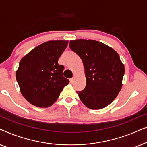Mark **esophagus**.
<instances>
[{"label": "esophagus", "mask_w": 147, "mask_h": 147, "mask_svg": "<svg viewBox=\"0 0 147 147\" xmlns=\"http://www.w3.org/2000/svg\"><path fill=\"white\" fill-rule=\"evenodd\" d=\"M69 81H70V83H71V84H73V83H74V78H71V79L69 80Z\"/></svg>", "instance_id": "obj_1"}]
</instances>
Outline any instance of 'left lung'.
Returning a JSON list of instances; mask_svg holds the SVG:
<instances>
[{
	"mask_svg": "<svg viewBox=\"0 0 147 147\" xmlns=\"http://www.w3.org/2000/svg\"><path fill=\"white\" fill-rule=\"evenodd\" d=\"M69 47L83 62L86 78L84 90L77 92L90 109H101L115 99L122 88L124 66L117 52L94 40L77 39Z\"/></svg>",
	"mask_w": 147,
	"mask_h": 147,
	"instance_id": "obj_1",
	"label": "left lung"
}]
</instances>
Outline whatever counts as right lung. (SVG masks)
Segmentation results:
<instances>
[{"label": "right lung", "mask_w": 147, "mask_h": 147, "mask_svg": "<svg viewBox=\"0 0 147 147\" xmlns=\"http://www.w3.org/2000/svg\"><path fill=\"white\" fill-rule=\"evenodd\" d=\"M67 41H50L42 43L22 58L16 79L21 94L31 104L48 107L56 101L69 80L63 76V65L58 59Z\"/></svg>", "instance_id": "add662e5"}]
</instances>
